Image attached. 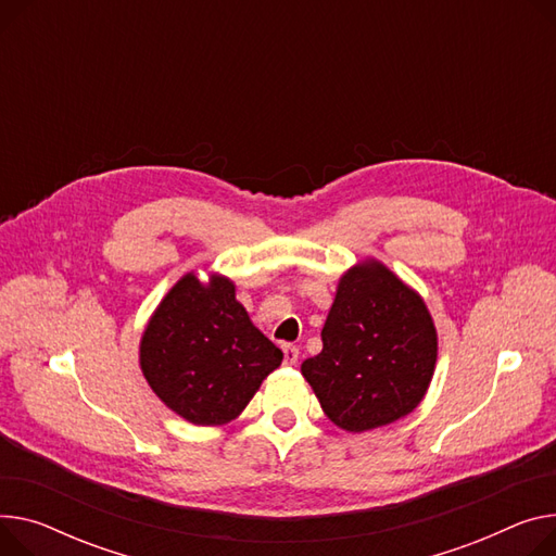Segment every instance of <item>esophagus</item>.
<instances>
[{"mask_svg":"<svg viewBox=\"0 0 556 556\" xmlns=\"http://www.w3.org/2000/svg\"><path fill=\"white\" fill-rule=\"evenodd\" d=\"M298 359H300V349L292 344H286L283 346V364H298Z\"/></svg>","mask_w":556,"mask_h":556,"instance_id":"obj_1","label":"esophagus"}]
</instances>
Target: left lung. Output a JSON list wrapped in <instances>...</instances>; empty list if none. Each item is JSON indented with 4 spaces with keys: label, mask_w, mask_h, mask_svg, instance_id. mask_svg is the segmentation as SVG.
<instances>
[{
    "label": "left lung",
    "mask_w": 556,
    "mask_h": 556,
    "mask_svg": "<svg viewBox=\"0 0 556 556\" xmlns=\"http://www.w3.org/2000/svg\"><path fill=\"white\" fill-rule=\"evenodd\" d=\"M321 342V353L302 364V376L344 431L412 414L433 378V319L420 294L374 258L342 275Z\"/></svg>",
    "instance_id": "obj_1"
}]
</instances>
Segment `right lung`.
<instances>
[{
	"mask_svg": "<svg viewBox=\"0 0 556 556\" xmlns=\"http://www.w3.org/2000/svg\"><path fill=\"white\" fill-rule=\"evenodd\" d=\"M281 359L237 302L235 283L220 275L207 283L194 273L178 279L140 340V368L152 391L203 427L235 420Z\"/></svg>",
	"mask_w": 556,
	"mask_h": 556,
	"instance_id": "right-lung-1",
	"label": "right lung"
}]
</instances>
